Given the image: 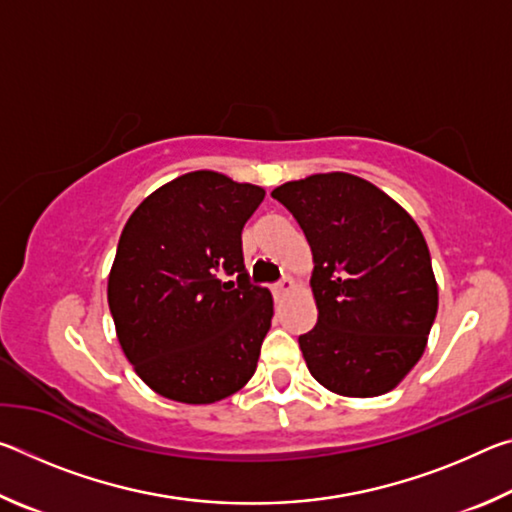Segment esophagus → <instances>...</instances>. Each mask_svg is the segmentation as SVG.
I'll use <instances>...</instances> for the list:
<instances>
[{
    "label": "esophagus",
    "instance_id": "34e87169",
    "mask_svg": "<svg viewBox=\"0 0 512 512\" xmlns=\"http://www.w3.org/2000/svg\"><path fill=\"white\" fill-rule=\"evenodd\" d=\"M293 289H296V282L291 280V277H284L282 282H277L273 287V293L275 296H287V293H291Z\"/></svg>",
    "mask_w": 512,
    "mask_h": 512
}]
</instances>
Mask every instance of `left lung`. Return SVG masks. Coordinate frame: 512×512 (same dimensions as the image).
<instances>
[{
  "label": "left lung",
  "instance_id": "obj_1",
  "mask_svg": "<svg viewBox=\"0 0 512 512\" xmlns=\"http://www.w3.org/2000/svg\"><path fill=\"white\" fill-rule=\"evenodd\" d=\"M296 216L314 255L318 323L298 343L320 386L377 397L420 361L438 284L413 216L368 180L314 173L271 192Z\"/></svg>",
  "mask_w": 512,
  "mask_h": 512
}]
</instances>
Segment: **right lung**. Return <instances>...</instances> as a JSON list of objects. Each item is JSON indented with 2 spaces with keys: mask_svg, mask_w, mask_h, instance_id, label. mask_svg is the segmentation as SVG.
I'll return each mask as SVG.
<instances>
[{
  "mask_svg": "<svg viewBox=\"0 0 512 512\" xmlns=\"http://www.w3.org/2000/svg\"><path fill=\"white\" fill-rule=\"evenodd\" d=\"M264 189L189 171L137 205L121 230L108 305L146 386L183 404L235 395L255 375L273 296L248 282L241 230ZM237 274V281L224 277Z\"/></svg>",
  "mask_w": 512,
  "mask_h": 512,
  "instance_id": "add662e5",
  "label": "right lung"
}]
</instances>
